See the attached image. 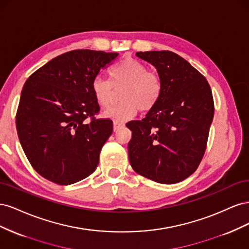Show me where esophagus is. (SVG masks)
<instances>
[{"label":"esophagus","instance_id":"esophagus-1","mask_svg":"<svg viewBox=\"0 0 249 249\" xmlns=\"http://www.w3.org/2000/svg\"><path fill=\"white\" fill-rule=\"evenodd\" d=\"M124 126V123H119V122H114L113 123V130H114V132L123 129V127Z\"/></svg>","mask_w":249,"mask_h":249}]
</instances>
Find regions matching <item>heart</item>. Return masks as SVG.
<instances>
[{"label":"heart","instance_id":"heart-1","mask_svg":"<svg viewBox=\"0 0 249 249\" xmlns=\"http://www.w3.org/2000/svg\"><path fill=\"white\" fill-rule=\"evenodd\" d=\"M111 82L97 76L93 79L91 89L96 103L108 109L114 102V88H120L118 106L104 113V115L123 122L141 112L152 110L159 101L162 83L157 73L148 71L147 66L137 59L125 57L110 71Z\"/></svg>","mask_w":249,"mask_h":249}]
</instances>
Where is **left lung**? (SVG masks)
<instances>
[{
    "label": "left lung",
    "instance_id": "8db88e82",
    "mask_svg": "<svg viewBox=\"0 0 249 249\" xmlns=\"http://www.w3.org/2000/svg\"><path fill=\"white\" fill-rule=\"evenodd\" d=\"M155 66L162 90L156 106L141 120L125 125L133 132L127 145L133 169L161 184H176L196 170L205 154L214 116L207 79L176 53L138 52Z\"/></svg>",
    "mask_w": 249,
    "mask_h": 249
}]
</instances>
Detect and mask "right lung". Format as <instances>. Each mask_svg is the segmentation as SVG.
I'll use <instances>...</instances> for the list:
<instances>
[{"mask_svg": "<svg viewBox=\"0 0 249 249\" xmlns=\"http://www.w3.org/2000/svg\"><path fill=\"white\" fill-rule=\"evenodd\" d=\"M118 53L76 50L52 59L29 77L21 90L17 130L22 149L41 177L71 185L89 177L113 132L100 111L91 84Z\"/></svg>", "mask_w": 249, "mask_h": 249, "instance_id": "obj_1", "label": "right lung"}]
</instances>
